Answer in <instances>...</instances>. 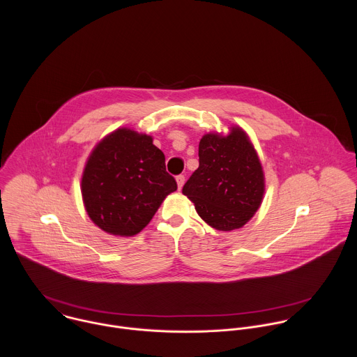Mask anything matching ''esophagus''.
<instances>
[{
	"mask_svg": "<svg viewBox=\"0 0 357 357\" xmlns=\"http://www.w3.org/2000/svg\"><path fill=\"white\" fill-rule=\"evenodd\" d=\"M176 181H177V187H178V190H181V188H183V185H184V183H185V177H184V174H178V176L176 177Z\"/></svg>",
	"mask_w": 357,
	"mask_h": 357,
	"instance_id": "1",
	"label": "esophagus"
}]
</instances>
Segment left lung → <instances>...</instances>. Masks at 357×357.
<instances>
[{
  "mask_svg": "<svg viewBox=\"0 0 357 357\" xmlns=\"http://www.w3.org/2000/svg\"><path fill=\"white\" fill-rule=\"evenodd\" d=\"M264 173L248 135L232 128L225 137L204 135L199 167L183 187L201 218L218 231L243 227L259 207Z\"/></svg>",
  "mask_w": 357,
  "mask_h": 357,
  "instance_id": "left-lung-1",
  "label": "left lung"
}]
</instances>
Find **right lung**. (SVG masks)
Here are the masks:
<instances>
[{
  "instance_id": "obj_1",
  "label": "right lung",
  "mask_w": 357,
  "mask_h": 357,
  "mask_svg": "<svg viewBox=\"0 0 357 357\" xmlns=\"http://www.w3.org/2000/svg\"><path fill=\"white\" fill-rule=\"evenodd\" d=\"M81 185L91 220L102 231L119 236L139 234L163 199L177 190L153 137L125 128L96 146Z\"/></svg>"
}]
</instances>
